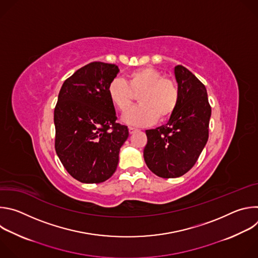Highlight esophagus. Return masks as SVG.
<instances>
[{"instance_id":"esophagus-1","label":"esophagus","mask_w":258,"mask_h":258,"mask_svg":"<svg viewBox=\"0 0 258 258\" xmlns=\"http://www.w3.org/2000/svg\"><path fill=\"white\" fill-rule=\"evenodd\" d=\"M138 130L137 128H135V127H133V126H130L128 127V132H130V134H134L135 132H137Z\"/></svg>"}]
</instances>
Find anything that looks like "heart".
<instances>
[{"mask_svg": "<svg viewBox=\"0 0 258 258\" xmlns=\"http://www.w3.org/2000/svg\"><path fill=\"white\" fill-rule=\"evenodd\" d=\"M135 95L141 104L123 117V121L137 126L149 125L168 119L178 103V89L175 83L164 78L162 72L153 67H142L131 71L127 83L113 79L108 85L110 101L121 113L132 108Z\"/></svg>", "mask_w": 258, "mask_h": 258, "instance_id": "b5f03b06", "label": "heart"}]
</instances>
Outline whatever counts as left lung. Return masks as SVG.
<instances>
[{"mask_svg":"<svg viewBox=\"0 0 258 258\" xmlns=\"http://www.w3.org/2000/svg\"><path fill=\"white\" fill-rule=\"evenodd\" d=\"M178 103L166 124L147 130L144 159L149 169L163 178L188 172L208 140L211 107L205 86L186 67H174Z\"/></svg>","mask_w":258,"mask_h":258,"instance_id":"8db88e82","label":"left lung"}]
</instances>
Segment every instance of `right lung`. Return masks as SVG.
Wrapping results in <instances>:
<instances>
[{"instance_id": "1", "label": "right lung", "mask_w": 258, "mask_h": 258, "mask_svg": "<svg viewBox=\"0 0 258 258\" xmlns=\"http://www.w3.org/2000/svg\"><path fill=\"white\" fill-rule=\"evenodd\" d=\"M118 66L92 62L61 87L54 110L55 150L68 171L86 183L103 182L115 172L127 126L116 122L108 85Z\"/></svg>"}]
</instances>
